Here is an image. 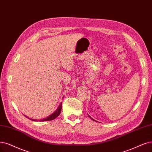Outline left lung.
<instances>
[{"label": "left lung", "instance_id": "1", "mask_svg": "<svg viewBox=\"0 0 152 152\" xmlns=\"http://www.w3.org/2000/svg\"><path fill=\"white\" fill-rule=\"evenodd\" d=\"M88 116H89V115H88ZM89 118H91V120H93V121H95V120H93V118H91V117H90V116H89Z\"/></svg>", "mask_w": 152, "mask_h": 152}]
</instances>
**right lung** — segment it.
I'll return each instance as SVG.
<instances>
[{
    "instance_id": "1",
    "label": "right lung",
    "mask_w": 152,
    "mask_h": 152,
    "mask_svg": "<svg viewBox=\"0 0 152 152\" xmlns=\"http://www.w3.org/2000/svg\"><path fill=\"white\" fill-rule=\"evenodd\" d=\"M61 109H62V102H61V103L59 104V105L58 106V108L56 109V110L53 113H52L51 115H49L47 118H44V119H41V120H40L39 121H50V120H54L55 118H57L60 115ZM25 116L27 117L26 116ZM27 118H28V117H27ZM30 120H31L32 121H37L36 120H34V119H31V118H30Z\"/></svg>"
}]
</instances>
